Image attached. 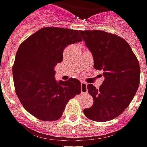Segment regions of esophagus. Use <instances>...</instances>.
Instances as JSON below:
<instances>
[{"mask_svg": "<svg viewBox=\"0 0 147 147\" xmlns=\"http://www.w3.org/2000/svg\"><path fill=\"white\" fill-rule=\"evenodd\" d=\"M80 86H81V94H87L88 90H87V84L85 83V82H81L80 84Z\"/></svg>", "mask_w": 147, "mask_h": 147, "instance_id": "esophagus-1", "label": "esophagus"}]
</instances>
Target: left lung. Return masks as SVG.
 Wrapping results in <instances>:
<instances>
[{
	"mask_svg": "<svg viewBox=\"0 0 147 147\" xmlns=\"http://www.w3.org/2000/svg\"><path fill=\"white\" fill-rule=\"evenodd\" d=\"M80 33L92 53L94 67L103 70L105 76L99 89L92 84L87 86L94 104L84 109V114L95 122H107L119 116L135 96L140 84V65L123 38L102 30Z\"/></svg>",
	"mask_w": 147,
	"mask_h": 147,
	"instance_id": "8db88e82",
	"label": "left lung"
}]
</instances>
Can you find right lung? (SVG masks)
Listing matches in <instances>:
<instances>
[{
    "instance_id": "1",
    "label": "right lung",
    "mask_w": 147,
    "mask_h": 147,
    "mask_svg": "<svg viewBox=\"0 0 147 147\" xmlns=\"http://www.w3.org/2000/svg\"><path fill=\"white\" fill-rule=\"evenodd\" d=\"M80 30L45 27L20 45L13 66L16 93L23 107L42 121L61 118L71 99L80 94V81L55 80L54 67L62 61L65 48L82 41Z\"/></svg>"
}]
</instances>
